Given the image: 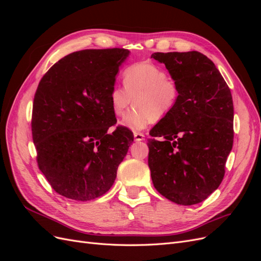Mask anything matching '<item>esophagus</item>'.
Wrapping results in <instances>:
<instances>
[{"mask_svg":"<svg viewBox=\"0 0 261 261\" xmlns=\"http://www.w3.org/2000/svg\"><path fill=\"white\" fill-rule=\"evenodd\" d=\"M134 138L136 141H143L145 140V135L143 133H134Z\"/></svg>","mask_w":261,"mask_h":261,"instance_id":"esophagus-1","label":"esophagus"}]
</instances>
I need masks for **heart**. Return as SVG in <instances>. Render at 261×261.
<instances>
[{"mask_svg": "<svg viewBox=\"0 0 261 261\" xmlns=\"http://www.w3.org/2000/svg\"><path fill=\"white\" fill-rule=\"evenodd\" d=\"M122 86L110 92V102L116 116L125 114L133 99L135 108L125 115L122 125L130 130L145 129L155 117L168 115L179 98L177 83L165 70L150 62L136 63L125 69Z\"/></svg>", "mask_w": 261, "mask_h": 261, "instance_id": "heart-1", "label": "heart"}]
</instances>
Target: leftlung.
Masks as SVG:
<instances>
[{"label": "left lung", "instance_id": "left-lung-1", "mask_svg": "<svg viewBox=\"0 0 261 261\" xmlns=\"http://www.w3.org/2000/svg\"><path fill=\"white\" fill-rule=\"evenodd\" d=\"M151 58L163 63L179 88L174 109L150 130L152 183L167 199L192 206L208 198L224 177L234 138L231 90L198 51L156 52Z\"/></svg>", "mask_w": 261, "mask_h": 261}]
</instances>
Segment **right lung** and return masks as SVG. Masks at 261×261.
I'll list each match as a JSON object with an SVG mask.
<instances>
[{
  "label": "right lung",
  "mask_w": 261,
  "mask_h": 261,
  "mask_svg": "<svg viewBox=\"0 0 261 261\" xmlns=\"http://www.w3.org/2000/svg\"><path fill=\"white\" fill-rule=\"evenodd\" d=\"M126 49H89L61 59L35 93L31 130L37 163L58 194L87 201L112 187L117 168L134 140L117 126L110 92Z\"/></svg>",
  "instance_id": "obj_1"
}]
</instances>
